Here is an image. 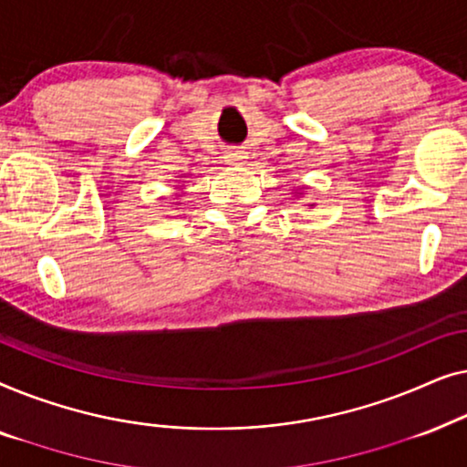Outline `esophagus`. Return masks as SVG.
I'll return each instance as SVG.
<instances>
[{
    "label": "esophagus",
    "instance_id": "1",
    "mask_svg": "<svg viewBox=\"0 0 467 467\" xmlns=\"http://www.w3.org/2000/svg\"><path fill=\"white\" fill-rule=\"evenodd\" d=\"M244 159H246V152L240 150V149H229V150L225 152V161H227L229 165H240V163H244Z\"/></svg>",
    "mask_w": 467,
    "mask_h": 467
}]
</instances>
